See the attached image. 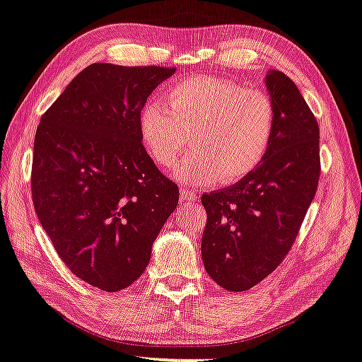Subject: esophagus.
Returning a JSON list of instances; mask_svg holds the SVG:
<instances>
[{
  "label": "esophagus",
  "mask_w": 362,
  "mask_h": 362,
  "mask_svg": "<svg viewBox=\"0 0 362 362\" xmlns=\"http://www.w3.org/2000/svg\"><path fill=\"white\" fill-rule=\"evenodd\" d=\"M181 199L182 200H187V202H196V200H197V192L192 191V189L182 187L181 189Z\"/></svg>",
  "instance_id": "esophagus-1"
}]
</instances>
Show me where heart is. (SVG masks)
I'll list each match as a JSON object with an SVG mask.
<instances>
[{
  "instance_id": "obj_1",
  "label": "heart",
  "mask_w": 362,
  "mask_h": 362,
  "mask_svg": "<svg viewBox=\"0 0 362 362\" xmlns=\"http://www.w3.org/2000/svg\"><path fill=\"white\" fill-rule=\"evenodd\" d=\"M276 108L269 93L230 79L189 77L150 98L139 113V134L155 163L171 168L191 137L192 155L176 166L177 181L233 185L257 168L272 146Z\"/></svg>"
}]
</instances>
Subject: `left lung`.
Masks as SVG:
<instances>
[{"label":"left lung","mask_w":362,"mask_h":362,"mask_svg":"<svg viewBox=\"0 0 362 362\" xmlns=\"http://www.w3.org/2000/svg\"><path fill=\"white\" fill-rule=\"evenodd\" d=\"M276 127L265 158L236 185L204 194L202 259L228 291H246L290 252L320 176L319 124L294 82L270 71Z\"/></svg>","instance_id":"obj_1"}]
</instances>
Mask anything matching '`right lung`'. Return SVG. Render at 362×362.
<instances>
[{"mask_svg":"<svg viewBox=\"0 0 362 362\" xmlns=\"http://www.w3.org/2000/svg\"><path fill=\"white\" fill-rule=\"evenodd\" d=\"M175 68L93 63L43 113L32 199L59 259L77 278L119 291L144 274L180 191L139 134V113Z\"/></svg>","mask_w":362,"mask_h":362,"instance_id":"add662e5","label":"right lung"}]
</instances>
